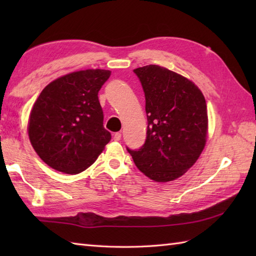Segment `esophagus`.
I'll return each mask as SVG.
<instances>
[{
    "label": "esophagus",
    "mask_w": 256,
    "mask_h": 256,
    "mask_svg": "<svg viewBox=\"0 0 256 256\" xmlns=\"http://www.w3.org/2000/svg\"><path fill=\"white\" fill-rule=\"evenodd\" d=\"M113 140H121V133H120V132L114 133V135H113Z\"/></svg>",
    "instance_id": "34e87169"
}]
</instances>
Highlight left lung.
<instances>
[{
  "mask_svg": "<svg viewBox=\"0 0 256 256\" xmlns=\"http://www.w3.org/2000/svg\"><path fill=\"white\" fill-rule=\"evenodd\" d=\"M148 132L140 150L126 148L145 176L158 182L182 176L204 150L208 113L202 92L192 81L157 64L140 67Z\"/></svg>",
  "mask_w": 256,
  "mask_h": 256,
  "instance_id": "1",
  "label": "left lung"
}]
</instances>
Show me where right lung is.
I'll return each instance as SVG.
<instances>
[{
	"label": "right lung",
	"mask_w": 256,
	"mask_h": 256,
	"mask_svg": "<svg viewBox=\"0 0 256 256\" xmlns=\"http://www.w3.org/2000/svg\"><path fill=\"white\" fill-rule=\"evenodd\" d=\"M110 70L86 69L54 80L40 92L28 121L37 155L70 175L86 170L110 142L98 94Z\"/></svg>",
	"instance_id": "right-lung-1"
}]
</instances>
